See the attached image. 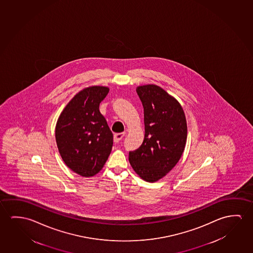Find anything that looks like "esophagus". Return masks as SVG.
I'll return each mask as SVG.
<instances>
[{
	"instance_id": "1",
	"label": "esophagus",
	"mask_w": 253,
	"mask_h": 253,
	"mask_svg": "<svg viewBox=\"0 0 253 253\" xmlns=\"http://www.w3.org/2000/svg\"><path fill=\"white\" fill-rule=\"evenodd\" d=\"M125 136V132L116 133V134L114 135V142H115V143L120 142V141L123 139V137Z\"/></svg>"
}]
</instances>
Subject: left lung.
I'll list each match as a JSON object with an SVG mask.
<instances>
[{
  "label": "left lung",
  "instance_id": "8db88e82",
  "mask_svg": "<svg viewBox=\"0 0 253 253\" xmlns=\"http://www.w3.org/2000/svg\"><path fill=\"white\" fill-rule=\"evenodd\" d=\"M136 93L144 108L143 144L128 152L134 171L148 182L163 178L182 155L187 127L179 102L155 85H141Z\"/></svg>",
  "mask_w": 253,
  "mask_h": 253
}]
</instances>
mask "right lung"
Returning a JSON list of instances; mask_svg holds the SVG:
<instances>
[{
  "label": "right lung",
  "instance_id": "obj_1",
  "mask_svg": "<svg viewBox=\"0 0 253 253\" xmlns=\"http://www.w3.org/2000/svg\"><path fill=\"white\" fill-rule=\"evenodd\" d=\"M109 88L91 86L74 96L61 113L55 136L66 166L83 177L101 171L113 145V134L99 110Z\"/></svg>",
  "mask_w": 253,
  "mask_h": 253
}]
</instances>
